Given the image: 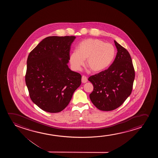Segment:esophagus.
Returning a JSON list of instances; mask_svg holds the SVG:
<instances>
[{
    "instance_id": "1",
    "label": "esophagus",
    "mask_w": 158,
    "mask_h": 158,
    "mask_svg": "<svg viewBox=\"0 0 158 158\" xmlns=\"http://www.w3.org/2000/svg\"><path fill=\"white\" fill-rule=\"evenodd\" d=\"M81 81L82 83H86L87 81V78L86 76H82L81 78Z\"/></svg>"
}]
</instances>
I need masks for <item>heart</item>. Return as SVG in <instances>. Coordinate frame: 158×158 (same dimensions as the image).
<instances>
[{"label": "heart", "instance_id": "obj_1", "mask_svg": "<svg viewBox=\"0 0 158 158\" xmlns=\"http://www.w3.org/2000/svg\"><path fill=\"white\" fill-rule=\"evenodd\" d=\"M116 54L113 45L98 39H85L79 44L77 51L69 55V61L72 69L79 71L86 65L93 72H100L107 69L112 64Z\"/></svg>", "mask_w": 158, "mask_h": 158}]
</instances>
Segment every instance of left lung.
I'll return each instance as SVG.
<instances>
[{
    "mask_svg": "<svg viewBox=\"0 0 158 158\" xmlns=\"http://www.w3.org/2000/svg\"><path fill=\"white\" fill-rule=\"evenodd\" d=\"M114 43L118 52L112 64L88 79L94 87L89 94L91 102L104 111L114 110L123 104L131 94L135 78L129 52L115 40Z\"/></svg>",
    "mask_w": 158,
    "mask_h": 158,
    "instance_id": "1",
    "label": "left lung"
}]
</instances>
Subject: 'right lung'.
<instances>
[{"instance_id": "obj_1", "label": "right lung", "mask_w": 158, "mask_h": 158, "mask_svg": "<svg viewBox=\"0 0 158 158\" xmlns=\"http://www.w3.org/2000/svg\"><path fill=\"white\" fill-rule=\"evenodd\" d=\"M74 36H51L40 42L27 60L25 82L36 105L50 113L60 112L80 86L81 76L68 66Z\"/></svg>"}]
</instances>
